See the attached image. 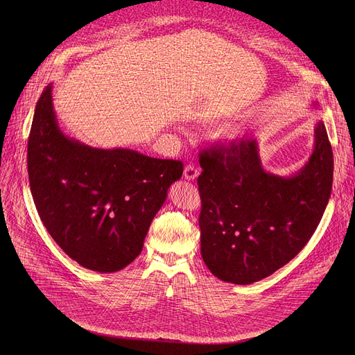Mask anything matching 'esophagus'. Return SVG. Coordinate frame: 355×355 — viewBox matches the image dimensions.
<instances>
[{
    "instance_id": "34e87169",
    "label": "esophagus",
    "mask_w": 355,
    "mask_h": 355,
    "mask_svg": "<svg viewBox=\"0 0 355 355\" xmlns=\"http://www.w3.org/2000/svg\"><path fill=\"white\" fill-rule=\"evenodd\" d=\"M197 177H198V168L196 165H193V164L185 165V168H184V178L191 181V180H196Z\"/></svg>"
}]
</instances>
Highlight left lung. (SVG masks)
<instances>
[{"instance_id":"left-lung-1","label":"left lung","mask_w":355,"mask_h":355,"mask_svg":"<svg viewBox=\"0 0 355 355\" xmlns=\"http://www.w3.org/2000/svg\"><path fill=\"white\" fill-rule=\"evenodd\" d=\"M200 166L201 256L216 277L236 285L268 277L300 253L332 189L334 157L322 121L309 161L292 177L266 173L253 138L202 149Z\"/></svg>"}]
</instances>
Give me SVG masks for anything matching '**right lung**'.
<instances>
[{"label":"right lung","mask_w":355,"mask_h":355,"mask_svg":"<svg viewBox=\"0 0 355 355\" xmlns=\"http://www.w3.org/2000/svg\"><path fill=\"white\" fill-rule=\"evenodd\" d=\"M27 166L35 209L55 243L80 266L109 273L138 257L184 165L64 137L49 85L35 105Z\"/></svg>","instance_id":"add662e5"}]
</instances>
